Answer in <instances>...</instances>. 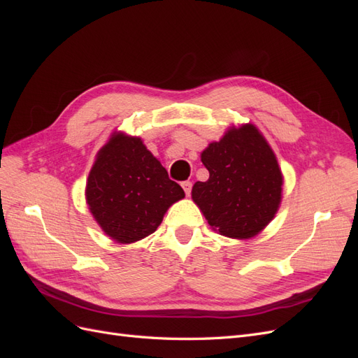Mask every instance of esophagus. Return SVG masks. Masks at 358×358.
Returning <instances> with one entry per match:
<instances>
[{"label": "esophagus", "instance_id": "1", "mask_svg": "<svg viewBox=\"0 0 358 358\" xmlns=\"http://www.w3.org/2000/svg\"><path fill=\"white\" fill-rule=\"evenodd\" d=\"M182 188H183V191H185L187 196H189V194H191V189H192V183H191L189 180H187V182H182Z\"/></svg>", "mask_w": 358, "mask_h": 358}]
</instances>
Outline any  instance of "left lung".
Wrapping results in <instances>:
<instances>
[{
  "label": "left lung",
  "instance_id": "1",
  "mask_svg": "<svg viewBox=\"0 0 358 358\" xmlns=\"http://www.w3.org/2000/svg\"><path fill=\"white\" fill-rule=\"evenodd\" d=\"M209 179L191 196L213 230L249 239L275 218L284 178L272 148L252 124L231 127L201 152Z\"/></svg>",
  "mask_w": 358,
  "mask_h": 358
}]
</instances>
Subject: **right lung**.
I'll use <instances>...</instances> for the list:
<instances>
[{
    "mask_svg": "<svg viewBox=\"0 0 358 358\" xmlns=\"http://www.w3.org/2000/svg\"><path fill=\"white\" fill-rule=\"evenodd\" d=\"M86 203L101 230L117 243L152 234L173 203L185 197L140 137L113 133L96 154Z\"/></svg>",
    "mask_w": 358,
    "mask_h": 358,
    "instance_id": "add662e5",
    "label": "right lung"
}]
</instances>
